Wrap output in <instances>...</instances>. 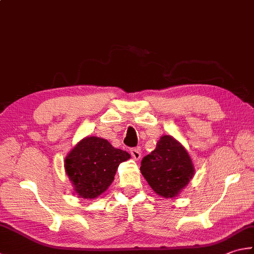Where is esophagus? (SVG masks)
I'll list each match as a JSON object with an SVG mask.
<instances>
[{
    "mask_svg": "<svg viewBox=\"0 0 254 254\" xmlns=\"http://www.w3.org/2000/svg\"><path fill=\"white\" fill-rule=\"evenodd\" d=\"M130 154H131L133 159H136V160H139V159H140L141 152H140L139 148H131V149H130Z\"/></svg>",
    "mask_w": 254,
    "mask_h": 254,
    "instance_id": "1",
    "label": "esophagus"
}]
</instances>
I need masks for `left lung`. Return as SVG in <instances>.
Segmentation results:
<instances>
[{
    "instance_id": "obj_1",
    "label": "left lung",
    "mask_w": 254,
    "mask_h": 254,
    "mask_svg": "<svg viewBox=\"0 0 254 254\" xmlns=\"http://www.w3.org/2000/svg\"><path fill=\"white\" fill-rule=\"evenodd\" d=\"M140 171L156 193L174 198L192 178L193 166L178 141L162 136L155 150L142 158Z\"/></svg>"
}]
</instances>
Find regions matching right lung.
<instances>
[{
  "instance_id": "obj_1",
  "label": "right lung",
  "mask_w": 254,
  "mask_h": 254,
  "mask_svg": "<svg viewBox=\"0 0 254 254\" xmlns=\"http://www.w3.org/2000/svg\"><path fill=\"white\" fill-rule=\"evenodd\" d=\"M129 158L127 151L114 148L106 139L86 137L66 157L65 170L76 193L94 199L111 186L118 166Z\"/></svg>"
}]
</instances>
